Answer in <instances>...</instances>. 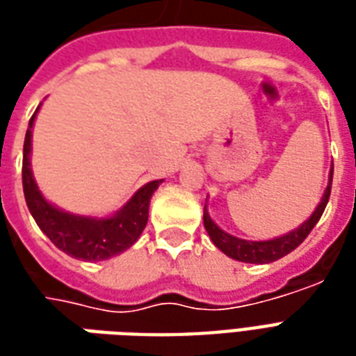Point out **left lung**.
<instances>
[{"label": "left lung", "mask_w": 356, "mask_h": 356, "mask_svg": "<svg viewBox=\"0 0 356 356\" xmlns=\"http://www.w3.org/2000/svg\"><path fill=\"white\" fill-rule=\"evenodd\" d=\"M332 177H334V163L330 168L328 175V186L322 194L318 206L314 208L311 217L299 225L298 229L286 232L282 236H276L270 240H244L238 236H232L229 232H225L221 227H217L216 221L209 217L208 209L204 206V227L208 231L209 238L216 244L225 255H229L231 259L242 263H255V265H263V263H273L276 259H280L284 255H288L293 252L296 248L309 236V232L313 231V227L318 223V219L324 213V208L330 200V191H332Z\"/></svg>", "instance_id": "8db88e82"}]
</instances>
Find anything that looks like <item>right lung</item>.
Here are the masks:
<instances>
[{
    "mask_svg": "<svg viewBox=\"0 0 356 356\" xmlns=\"http://www.w3.org/2000/svg\"><path fill=\"white\" fill-rule=\"evenodd\" d=\"M40 110V106H38ZM34 116L28 124L24 137V156H22V186L28 209L35 219L38 227L55 246L74 259L81 261H104L114 255H120L139 240L148 221V204L162 179L143 185L125 202L116 213L108 217L76 216L70 211L53 206L42 191L38 188L30 154H32V127Z\"/></svg>",
    "mask_w": 356,
    "mask_h": 356,
    "instance_id": "1",
    "label": "right lung"
}]
</instances>
